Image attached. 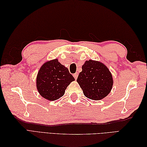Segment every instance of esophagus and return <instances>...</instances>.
<instances>
[{"instance_id": "obj_1", "label": "esophagus", "mask_w": 147, "mask_h": 147, "mask_svg": "<svg viewBox=\"0 0 147 147\" xmlns=\"http://www.w3.org/2000/svg\"><path fill=\"white\" fill-rule=\"evenodd\" d=\"M73 76H74V78H75V79H77L78 76V73H74V74H73Z\"/></svg>"}]
</instances>
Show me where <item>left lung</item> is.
Segmentation results:
<instances>
[{"label":"left lung","mask_w":147,"mask_h":147,"mask_svg":"<svg viewBox=\"0 0 147 147\" xmlns=\"http://www.w3.org/2000/svg\"><path fill=\"white\" fill-rule=\"evenodd\" d=\"M87 98L99 100L105 97L112 88L113 80L108 68L98 61H86L77 78Z\"/></svg>","instance_id":"1"}]
</instances>
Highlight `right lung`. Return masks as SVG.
Returning a JSON list of instances; mask_svg holds the SVG:
<instances>
[{
    "mask_svg": "<svg viewBox=\"0 0 147 147\" xmlns=\"http://www.w3.org/2000/svg\"><path fill=\"white\" fill-rule=\"evenodd\" d=\"M74 81L68 69L59 62L57 59L47 62L38 71L36 87L43 98L56 100L64 94L67 86Z\"/></svg>",
    "mask_w": 147,
    "mask_h": 147,
    "instance_id": "obj_1",
    "label": "right lung"
}]
</instances>
